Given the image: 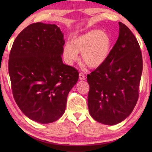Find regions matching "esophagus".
I'll return each mask as SVG.
<instances>
[{
  "label": "esophagus",
  "mask_w": 152,
  "mask_h": 152,
  "mask_svg": "<svg viewBox=\"0 0 152 152\" xmlns=\"http://www.w3.org/2000/svg\"><path fill=\"white\" fill-rule=\"evenodd\" d=\"M79 79L80 80H86V76L84 74H83L82 72H80L79 74Z\"/></svg>",
  "instance_id": "esophagus-1"
}]
</instances>
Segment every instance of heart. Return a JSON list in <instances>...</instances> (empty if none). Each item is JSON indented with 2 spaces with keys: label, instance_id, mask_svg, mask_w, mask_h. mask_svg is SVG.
<instances>
[{
  "label": "heart",
  "instance_id": "obj_1",
  "mask_svg": "<svg viewBox=\"0 0 152 152\" xmlns=\"http://www.w3.org/2000/svg\"><path fill=\"white\" fill-rule=\"evenodd\" d=\"M112 40L110 35L99 29L91 30L74 38L72 42H67L63 48V57L71 64L81 53L86 65L91 69L97 68L108 59L110 52Z\"/></svg>",
  "mask_w": 152,
  "mask_h": 152
}]
</instances>
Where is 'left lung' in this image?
I'll list each match as a JSON object with an SVG mask.
<instances>
[{
  "instance_id": "obj_1",
  "label": "left lung",
  "mask_w": 152,
  "mask_h": 152,
  "mask_svg": "<svg viewBox=\"0 0 152 152\" xmlns=\"http://www.w3.org/2000/svg\"><path fill=\"white\" fill-rule=\"evenodd\" d=\"M119 26L118 38L108 59L87 76L89 114L96 121L108 125L121 122L133 112L142 72L137 38L121 22Z\"/></svg>"
}]
</instances>
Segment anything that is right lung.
Segmentation results:
<instances>
[{"label":"right lung","instance_id":"obj_1","mask_svg":"<svg viewBox=\"0 0 152 152\" xmlns=\"http://www.w3.org/2000/svg\"><path fill=\"white\" fill-rule=\"evenodd\" d=\"M63 33L56 24L36 23L16 37L8 71L15 102L40 124L57 121L65 111L67 96L78 82L76 69L63 63Z\"/></svg>","mask_w":152,"mask_h":152}]
</instances>
